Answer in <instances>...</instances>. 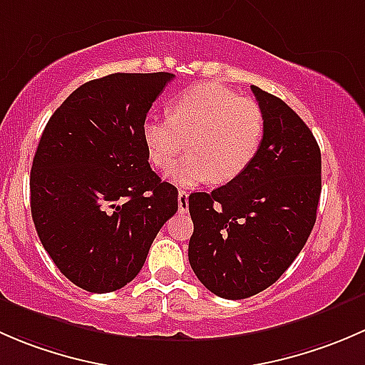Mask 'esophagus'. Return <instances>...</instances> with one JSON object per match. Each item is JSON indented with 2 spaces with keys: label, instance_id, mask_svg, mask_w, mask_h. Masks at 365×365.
I'll use <instances>...</instances> for the list:
<instances>
[{
  "label": "esophagus",
  "instance_id": "esophagus-1",
  "mask_svg": "<svg viewBox=\"0 0 365 365\" xmlns=\"http://www.w3.org/2000/svg\"><path fill=\"white\" fill-rule=\"evenodd\" d=\"M178 210L182 213L189 210V192L187 190H178Z\"/></svg>",
  "mask_w": 365,
  "mask_h": 365
}]
</instances>
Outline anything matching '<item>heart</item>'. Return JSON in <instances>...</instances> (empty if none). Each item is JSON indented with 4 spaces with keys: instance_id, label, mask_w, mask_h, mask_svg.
<instances>
[{
    "instance_id": "b5f03b06",
    "label": "heart",
    "mask_w": 365,
    "mask_h": 365,
    "mask_svg": "<svg viewBox=\"0 0 365 365\" xmlns=\"http://www.w3.org/2000/svg\"><path fill=\"white\" fill-rule=\"evenodd\" d=\"M168 120L146 118L141 138L150 160L168 171L189 148V159L171 173L182 187L227 183L244 175L259 153L264 114L251 97L219 84H197L169 101Z\"/></svg>"
}]
</instances>
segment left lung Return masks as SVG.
<instances>
[{
	"label": "left lung",
	"mask_w": 365,
	"mask_h": 365,
	"mask_svg": "<svg viewBox=\"0 0 365 365\" xmlns=\"http://www.w3.org/2000/svg\"><path fill=\"white\" fill-rule=\"evenodd\" d=\"M264 138L247 171L189 196V261L213 295L240 300L274 284L304 249L322 194V153L286 102L251 86Z\"/></svg>",
	"instance_id": "1"
}]
</instances>
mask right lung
I'll return each mask as SVG.
<instances>
[{
  "label": "right lung",
  "instance_id": "add662e5",
  "mask_svg": "<svg viewBox=\"0 0 365 365\" xmlns=\"http://www.w3.org/2000/svg\"><path fill=\"white\" fill-rule=\"evenodd\" d=\"M173 73H111L84 83L54 111L29 176L31 217L61 274L90 293L130 282L178 190L148 164L143 121Z\"/></svg>",
  "mask_w": 365,
  "mask_h": 365
}]
</instances>
